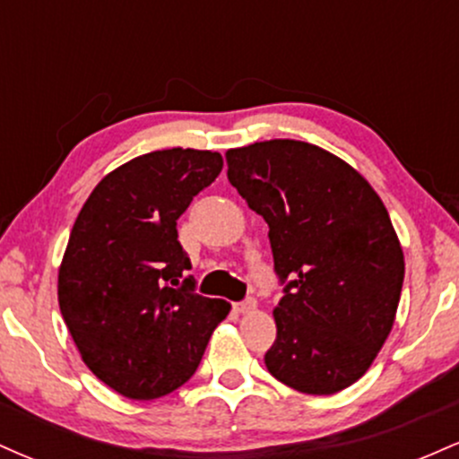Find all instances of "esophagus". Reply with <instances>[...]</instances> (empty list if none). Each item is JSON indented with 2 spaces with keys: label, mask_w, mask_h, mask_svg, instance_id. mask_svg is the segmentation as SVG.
Returning a JSON list of instances; mask_svg holds the SVG:
<instances>
[{
  "label": "esophagus",
  "mask_w": 459,
  "mask_h": 459,
  "mask_svg": "<svg viewBox=\"0 0 459 459\" xmlns=\"http://www.w3.org/2000/svg\"><path fill=\"white\" fill-rule=\"evenodd\" d=\"M237 313H250V310L256 308V299L255 298H247L244 302H237L233 307Z\"/></svg>",
  "instance_id": "obj_1"
}]
</instances>
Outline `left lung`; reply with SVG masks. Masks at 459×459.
Segmentation results:
<instances>
[{
    "instance_id": "1",
    "label": "left lung",
    "mask_w": 459,
    "mask_h": 459,
    "mask_svg": "<svg viewBox=\"0 0 459 459\" xmlns=\"http://www.w3.org/2000/svg\"><path fill=\"white\" fill-rule=\"evenodd\" d=\"M229 181L270 226L284 284L265 367L307 394L351 386L393 328L403 252L386 207L350 163L298 140L226 152Z\"/></svg>"
}]
</instances>
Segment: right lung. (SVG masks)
<instances>
[{
  "label": "right lung",
  "mask_w": 459,
  "mask_h": 459,
  "mask_svg": "<svg viewBox=\"0 0 459 459\" xmlns=\"http://www.w3.org/2000/svg\"><path fill=\"white\" fill-rule=\"evenodd\" d=\"M222 163L212 151L146 152L109 172L73 224L57 302L83 362L123 397L149 402L183 386L229 315V302L194 293L177 233Z\"/></svg>",
  "instance_id": "add662e5"
}]
</instances>
